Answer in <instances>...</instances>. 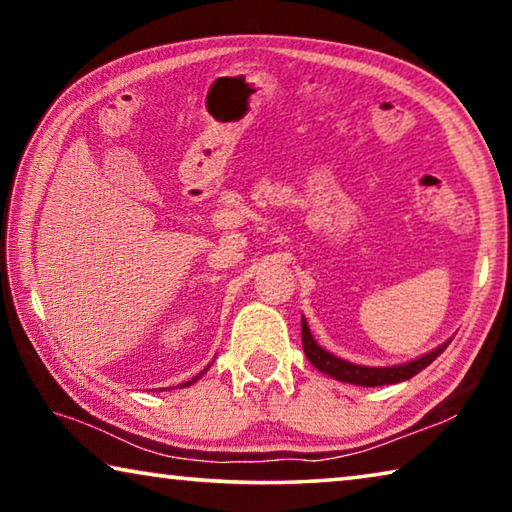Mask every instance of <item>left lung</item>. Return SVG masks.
<instances>
[{
    "label": "left lung",
    "mask_w": 512,
    "mask_h": 512,
    "mask_svg": "<svg viewBox=\"0 0 512 512\" xmlns=\"http://www.w3.org/2000/svg\"><path fill=\"white\" fill-rule=\"evenodd\" d=\"M449 345V341L445 345H440L424 357L404 363V366H393V368H370V366H357V363L343 361L334 354H329L327 350L320 348V345L314 341L311 336L307 320L302 318V348H305L307 359L314 363V366L325 372V375L339 379V381H348V384H357V386H384V384H397V381L411 379L413 375H418L420 370H424L429 363L440 357L445 352V348Z\"/></svg>",
    "instance_id": "left-lung-1"
}]
</instances>
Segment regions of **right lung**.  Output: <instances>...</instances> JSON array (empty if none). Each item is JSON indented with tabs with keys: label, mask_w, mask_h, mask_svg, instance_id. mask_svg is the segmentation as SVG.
Masks as SVG:
<instances>
[{
	"label": "right lung",
	"mask_w": 512,
	"mask_h": 512,
	"mask_svg": "<svg viewBox=\"0 0 512 512\" xmlns=\"http://www.w3.org/2000/svg\"><path fill=\"white\" fill-rule=\"evenodd\" d=\"M205 370H207V368H205ZM201 375H203V372H201ZM196 379H198V377H194L192 381H185V384H180V386H189V384H194V381H196Z\"/></svg>",
	"instance_id": "1"
}]
</instances>
